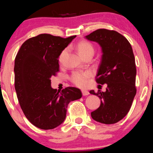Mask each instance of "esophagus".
Segmentation results:
<instances>
[{
  "label": "esophagus",
  "mask_w": 153,
  "mask_h": 153,
  "mask_svg": "<svg viewBox=\"0 0 153 153\" xmlns=\"http://www.w3.org/2000/svg\"><path fill=\"white\" fill-rule=\"evenodd\" d=\"M81 92H82V95L83 96H86V95H89V92L88 91H85V90H82L81 91Z\"/></svg>",
  "instance_id": "34e87169"
}]
</instances>
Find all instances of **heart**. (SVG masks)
<instances>
[{"label":"heart","mask_w":153,"mask_h":153,"mask_svg":"<svg viewBox=\"0 0 153 153\" xmlns=\"http://www.w3.org/2000/svg\"><path fill=\"white\" fill-rule=\"evenodd\" d=\"M77 50L79 54L85 58L90 54H94V47L91 43L87 41H81L77 45ZM67 53V49H64L61 52L59 56V61L61 62L63 59L65 55ZM91 72L90 71L85 72H75L71 76V81L73 83L79 87H84L87 85L88 79L91 76Z\"/></svg>","instance_id":"b5f03b06"}]
</instances>
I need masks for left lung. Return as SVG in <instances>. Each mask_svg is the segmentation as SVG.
I'll return each mask as SVG.
<instances>
[{
    "label": "left lung",
    "instance_id": "1",
    "mask_svg": "<svg viewBox=\"0 0 153 153\" xmlns=\"http://www.w3.org/2000/svg\"><path fill=\"white\" fill-rule=\"evenodd\" d=\"M85 37L102 48L96 81L107 84L105 92L90 91L101 100L100 107L91 112V117L97 122L114 124L127 114L137 93V69L132 48L123 35L115 30L98 29Z\"/></svg>",
    "mask_w": 153,
    "mask_h": 153
}]
</instances>
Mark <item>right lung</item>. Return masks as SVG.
<instances>
[{"instance_id":"right-lung-1","label":"right lung","mask_w":153,"mask_h":153,"mask_svg":"<svg viewBox=\"0 0 153 153\" xmlns=\"http://www.w3.org/2000/svg\"><path fill=\"white\" fill-rule=\"evenodd\" d=\"M75 37L40 34L25 41L16 56L14 88L19 102L26 118L39 129L61 125L68 104L82 97L76 88L60 92L51 86V77L59 71L58 57Z\"/></svg>"}]
</instances>
